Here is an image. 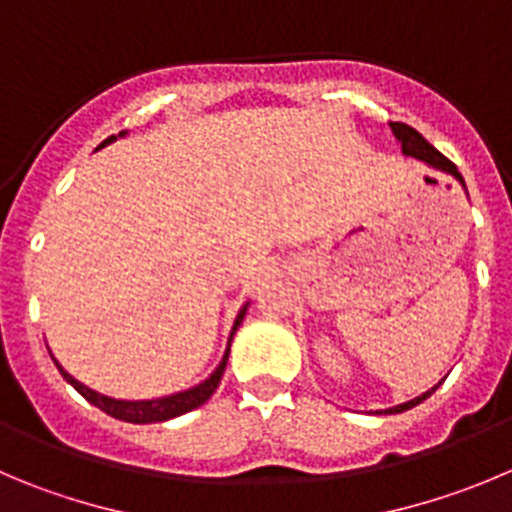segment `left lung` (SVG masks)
<instances>
[{
  "label": "left lung",
  "mask_w": 512,
  "mask_h": 512,
  "mask_svg": "<svg viewBox=\"0 0 512 512\" xmlns=\"http://www.w3.org/2000/svg\"><path fill=\"white\" fill-rule=\"evenodd\" d=\"M389 126H391V131H394L396 141L401 143V154L412 156V159L424 161V164L432 166V169L444 171V174L455 176V179L460 181L462 186H465V179H462V174H460V171H457V166L452 164V161L447 159V156L439 154L437 148H434L432 143H429L427 138L422 136V133L414 131V128L407 126V123H389ZM465 191H467V186H465ZM439 384H442V381H439ZM439 384H434L432 389H427V391H424V394L414 396L412 401H404V404H396V407L384 409V414H401V412H407V409L417 407V404H422L424 399H429V396H432L434 391L439 389ZM376 414H381V412H376Z\"/></svg>",
  "instance_id": "left-lung-1"
}]
</instances>
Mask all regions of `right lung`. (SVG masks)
Masks as SVG:
<instances>
[{"label":"right lung","instance_id":"1","mask_svg":"<svg viewBox=\"0 0 512 512\" xmlns=\"http://www.w3.org/2000/svg\"><path fill=\"white\" fill-rule=\"evenodd\" d=\"M126 136V131H121L118 136H111L105 138L103 143H100L98 148L108 146V143H113L116 138H123ZM247 308H250V303L242 305V310L237 313V318H234V326L232 331H229V341H227V351H224L222 361H219L217 369L212 371V376L209 379H204L202 384L191 386V389H184V391H176V394H169V396H159V399H141V401H126V399H113V396H105L100 394V391L90 389V386L80 384L75 376H70L68 371L62 369L60 364H57V358H52L57 366V371L62 374V379L68 381L70 386H73L75 391H78L80 396H85V399L93 404V407H98L100 412L111 414V417L121 419V422H131V424H151V422H166V419H174V417H181V414L191 412V409L202 407L204 401L209 399V396L217 391L219 381H222V374L224 369H227V358H229V346H232V338L234 333H237V328H240V323L245 321V313ZM52 356V353H50Z\"/></svg>","mask_w":512,"mask_h":512}]
</instances>
